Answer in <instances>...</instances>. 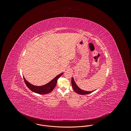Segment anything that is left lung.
Instances as JSON below:
<instances>
[{"instance_id":"obj_1","label":"left lung","mask_w":131,"mask_h":131,"mask_svg":"<svg viewBox=\"0 0 131 131\" xmlns=\"http://www.w3.org/2000/svg\"><path fill=\"white\" fill-rule=\"evenodd\" d=\"M71 82H72V86H73V90L75 91V92L76 93H77L78 94H80V95L89 94H90V93H92V92H93L94 91H83V90L80 89L76 85V83H75L73 78H72Z\"/></svg>"}]
</instances>
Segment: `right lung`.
<instances>
[{
	"label": "right lung",
	"instance_id": "right-lung-1",
	"mask_svg": "<svg viewBox=\"0 0 131 131\" xmlns=\"http://www.w3.org/2000/svg\"><path fill=\"white\" fill-rule=\"evenodd\" d=\"M63 74V73L60 74L59 75H57L56 77H55L53 80H52L51 81H50L47 84L42 85V86H35L34 85L30 83H29L28 81H27L26 79L24 77V79L25 81V82L27 86V87L31 90L32 92L36 93L37 94L44 95V94H47L51 92L53 89L55 88L58 79Z\"/></svg>",
	"mask_w": 131,
	"mask_h": 131
}]
</instances>
